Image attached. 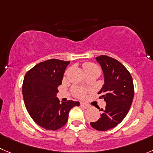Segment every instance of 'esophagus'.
I'll return each mask as SVG.
<instances>
[{
  "mask_svg": "<svg viewBox=\"0 0 153 153\" xmlns=\"http://www.w3.org/2000/svg\"><path fill=\"white\" fill-rule=\"evenodd\" d=\"M80 107H82V108H83V109L88 108V105H85V104H80Z\"/></svg>",
  "mask_w": 153,
  "mask_h": 153,
  "instance_id": "1",
  "label": "esophagus"
}]
</instances>
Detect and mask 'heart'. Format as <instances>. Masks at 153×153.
Instances as JSON below:
<instances>
[{
	"mask_svg": "<svg viewBox=\"0 0 153 153\" xmlns=\"http://www.w3.org/2000/svg\"><path fill=\"white\" fill-rule=\"evenodd\" d=\"M83 68L85 70V73L88 74V73L91 72H97V73H101V69L97 65L91 62H86L83 65ZM73 93L74 95L77 97H85V94H86V90L82 88H79V87H74L72 89Z\"/></svg>",
	"mask_w": 153,
	"mask_h": 153,
	"instance_id": "1",
	"label": "heart"
}]
</instances>
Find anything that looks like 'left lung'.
Returning a JSON list of instances; mask_svg holds the SVG:
<instances>
[{
    "label": "left lung",
    "instance_id": "1",
    "mask_svg": "<svg viewBox=\"0 0 153 153\" xmlns=\"http://www.w3.org/2000/svg\"><path fill=\"white\" fill-rule=\"evenodd\" d=\"M96 60L104 74L99 98H104L107 104L101 109V118L90 125L97 131H107L121 123L128 113L134 94L133 79L126 67L116 59L100 56Z\"/></svg>",
    "mask_w": 153,
    "mask_h": 153
}]
</instances>
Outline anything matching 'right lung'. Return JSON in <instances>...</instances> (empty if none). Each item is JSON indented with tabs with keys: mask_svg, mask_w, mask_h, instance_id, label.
Listing matches in <instances>:
<instances>
[{
	"mask_svg": "<svg viewBox=\"0 0 153 153\" xmlns=\"http://www.w3.org/2000/svg\"><path fill=\"white\" fill-rule=\"evenodd\" d=\"M70 62L49 59L36 65L25 75L22 94L25 105L32 119L46 130L56 131L68 122L71 108L79 106L69 100L60 103L58 87Z\"/></svg>",
	"mask_w": 153,
	"mask_h": 153,
	"instance_id": "add662e5",
	"label": "right lung"
}]
</instances>
